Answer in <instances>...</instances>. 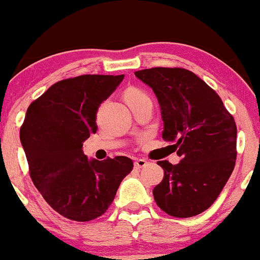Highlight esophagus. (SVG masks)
<instances>
[{
  "label": "esophagus",
  "instance_id": "obj_1",
  "mask_svg": "<svg viewBox=\"0 0 260 260\" xmlns=\"http://www.w3.org/2000/svg\"><path fill=\"white\" fill-rule=\"evenodd\" d=\"M147 165V161L145 160V158H138V160L135 161V169H142V167H145Z\"/></svg>",
  "mask_w": 260,
  "mask_h": 260
}]
</instances>
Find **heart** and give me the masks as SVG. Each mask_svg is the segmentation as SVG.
<instances>
[{
  "label": "heart",
  "mask_w": 260,
  "mask_h": 260,
  "mask_svg": "<svg viewBox=\"0 0 260 260\" xmlns=\"http://www.w3.org/2000/svg\"><path fill=\"white\" fill-rule=\"evenodd\" d=\"M125 99H126V102H134V100H140V99H149V98L146 96V94L142 93L141 90H139V89H129V90H126V93H125Z\"/></svg>",
  "instance_id": "heart-1"
}]
</instances>
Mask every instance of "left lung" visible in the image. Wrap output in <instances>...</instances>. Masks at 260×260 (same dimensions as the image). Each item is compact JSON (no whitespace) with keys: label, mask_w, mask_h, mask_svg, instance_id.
I'll use <instances>...</instances> for the list:
<instances>
[{"label":"left lung","mask_w":260,"mask_h":260,"mask_svg":"<svg viewBox=\"0 0 260 260\" xmlns=\"http://www.w3.org/2000/svg\"><path fill=\"white\" fill-rule=\"evenodd\" d=\"M135 75L155 93L162 138L181 161H157L164 180L153 188L156 205L177 218L202 213L219 196L237 158V126L218 94L183 68H150Z\"/></svg>","instance_id":"8db88e82"}]
</instances>
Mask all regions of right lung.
I'll return each mask as SVG.
<instances>
[{"label":"right lung","mask_w":260,"mask_h":260,"mask_svg":"<svg viewBox=\"0 0 260 260\" xmlns=\"http://www.w3.org/2000/svg\"><path fill=\"white\" fill-rule=\"evenodd\" d=\"M124 79L85 74L60 80L27 109L19 139L33 183L66 218L88 222L104 214L133 170L126 156L88 160L83 142L96 133L100 104Z\"/></svg>","instance_id":"right-lung-1"}]
</instances>
